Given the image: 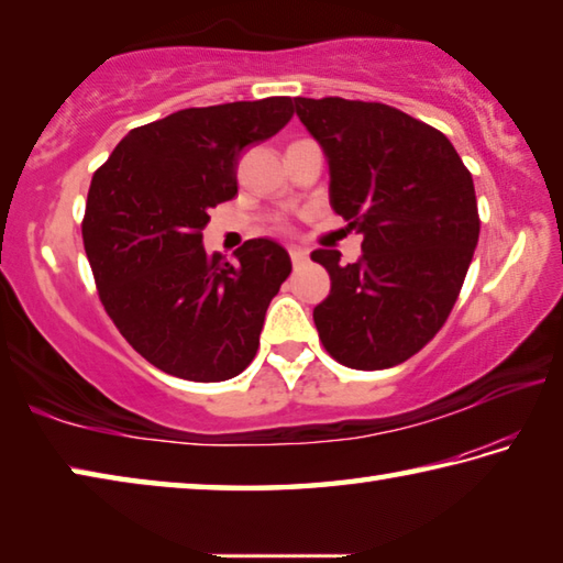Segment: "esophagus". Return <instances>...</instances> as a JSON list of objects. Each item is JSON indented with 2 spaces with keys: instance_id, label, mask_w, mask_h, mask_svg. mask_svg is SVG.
<instances>
[{
  "instance_id": "esophagus-1",
  "label": "esophagus",
  "mask_w": 563,
  "mask_h": 563,
  "mask_svg": "<svg viewBox=\"0 0 563 563\" xmlns=\"http://www.w3.org/2000/svg\"><path fill=\"white\" fill-rule=\"evenodd\" d=\"M288 253H290V261H292V265H302V263H308V253H305L302 247H298V245H290V247H288Z\"/></svg>"
}]
</instances>
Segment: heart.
<instances>
[{
	"label": "heart",
	"instance_id": "heart-1",
	"mask_svg": "<svg viewBox=\"0 0 563 563\" xmlns=\"http://www.w3.org/2000/svg\"><path fill=\"white\" fill-rule=\"evenodd\" d=\"M280 228H283V225H280Z\"/></svg>",
	"mask_w": 563,
	"mask_h": 563
}]
</instances>
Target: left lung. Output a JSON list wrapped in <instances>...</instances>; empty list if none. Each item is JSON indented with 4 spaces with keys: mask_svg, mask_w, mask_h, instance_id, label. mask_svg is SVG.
Returning a JSON list of instances; mask_svg holds the SVG:
<instances>
[{
    "mask_svg": "<svg viewBox=\"0 0 563 563\" xmlns=\"http://www.w3.org/2000/svg\"><path fill=\"white\" fill-rule=\"evenodd\" d=\"M330 166V206L362 258L312 251L330 295L312 310L322 347L352 369L417 355L450 318L479 241L474 180L450 139L379 101L295 99Z\"/></svg>",
    "mask_w": 563,
    "mask_h": 563,
    "instance_id": "8db88e82",
    "label": "left lung"
}]
</instances>
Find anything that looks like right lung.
Segmentation results:
<instances>
[{
  "label": "right lung",
  "instance_id": "1",
  "mask_svg": "<svg viewBox=\"0 0 563 563\" xmlns=\"http://www.w3.org/2000/svg\"><path fill=\"white\" fill-rule=\"evenodd\" d=\"M290 119V97L176 111L131 129L91 178L81 235L99 300L129 345L168 375L221 383L258 352L290 255L253 238L225 263L203 251V228L238 194V154Z\"/></svg>",
  "mask_w": 563,
  "mask_h": 563
}]
</instances>
